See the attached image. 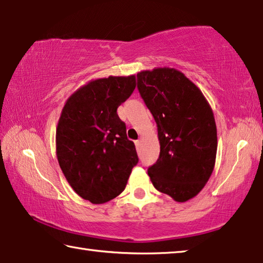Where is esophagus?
<instances>
[{"label": "esophagus", "mask_w": 263, "mask_h": 263, "mask_svg": "<svg viewBox=\"0 0 263 263\" xmlns=\"http://www.w3.org/2000/svg\"><path fill=\"white\" fill-rule=\"evenodd\" d=\"M135 144H136L137 148H138V147H139V146H140V141H139V140H136V141H135Z\"/></svg>", "instance_id": "34e87169"}]
</instances>
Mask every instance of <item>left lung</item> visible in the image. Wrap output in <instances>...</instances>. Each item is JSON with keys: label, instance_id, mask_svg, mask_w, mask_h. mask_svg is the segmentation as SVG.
I'll return each instance as SVG.
<instances>
[{"label": "left lung", "instance_id": "8db88e82", "mask_svg": "<svg viewBox=\"0 0 263 263\" xmlns=\"http://www.w3.org/2000/svg\"><path fill=\"white\" fill-rule=\"evenodd\" d=\"M138 89L158 125L160 155L148 168L154 188L186 202L199 194L216 163L217 126L205 96L175 68L137 74Z\"/></svg>", "mask_w": 263, "mask_h": 263}]
</instances>
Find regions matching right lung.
Instances as JSON below:
<instances>
[{"instance_id": "add662e5", "label": "right lung", "mask_w": 263, "mask_h": 263, "mask_svg": "<svg viewBox=\"0 0 263 263\" xmlns=\"http://www.w3.org/2000/svg\"><path fill=\"white\" fill-rule=\"evenodd\" d=\"M135 88L136 75L90 80L62 108L55 133L58 162L75 193L92 204L122 194L139 160L117 115Z\"/></svg>"}]
</instances>
